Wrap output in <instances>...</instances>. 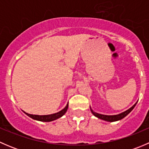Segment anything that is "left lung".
I'll use <instances>...</instances> for the list:
<instances>
[{
  "mask_svg": "<svg viewBox=\"0 0 149 149\" xmlns=\"http://www.w3.org/2000/svg\"><path fill=\"white\" fill-rule=\"evenodd\" d=\"M136 102L135 104L134 105H133L132 107H130V109H127V110H126L125 112H122V113L119 114V115H102V114H99V113H97V112H94V111L91 109V108H90L91 109V112H92L93 115H94V116H96L97 118H100V119L101 120H105V121H108V122H115V121H118V120H120L123 119V118H124L126 116V115H128L129 113H130V112H131L132 110H133V108L135 107V106L136 105Z\"/></svg>",
  "mask_w": 149,
  "mask_h": 149,
  "instance_id": "obj_1",
  "label": "left lung"
}]
</instances>
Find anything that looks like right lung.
Listing matches in <instances>:
<instances>
[{"label": "right lung", "instance_id": "right-lung-1", "mask_svg": "<svg viewBox=\"0 0 149 149\" xmlns=\"http://www.w3.org/2000/svg\"><path fill=\"white\" fill-rule=\"evenodd\" d=\"M68 107V104H67L66 107L64 108L63 109H62L60 112H57V113L52 114V115H30V114L26 113V112H24L26 115H28L29 117H30L32 119L36 120L42 121V122H50L53 121L55 120L60 118L61 117H62L64 114L65 113L66 111H67Z\"/></svg>", "mask_w": 149, "mask_h": 149}]
</instances>
